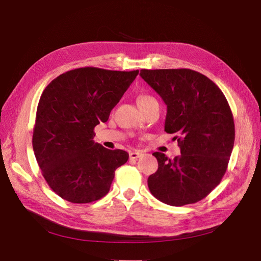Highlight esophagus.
Here are the masks:
<instances>
[{"instance_id":"esophagus-1","label":"esophagus","mask_w":261,"mask_h":261,"mask_svg":"<svg viewBox=\"0 0 261 261\" xmlns=\"http://www.w3.org/2000/svg\"><path fill=\"white\" fill-rule=\"evenodd\" d=\"M141 155H143V153L139 152V151H132V152H129V158H130V159H134V160H137L138 158H140Z\"/></svg>"}]
</instances>
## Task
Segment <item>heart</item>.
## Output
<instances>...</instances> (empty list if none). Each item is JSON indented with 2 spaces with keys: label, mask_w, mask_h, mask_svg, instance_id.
Instances as JSON below:
<instances>
[{
  "label": "heart",
  "mask_w": 261,
  "mask_h": 261,
  "mask_svg": "<svg viewBox=\"0 0 261 261\" xmlns=\"http://www.w3.org/2000/svg\"><path fill=\"white\" fill-rule=\"evenodd\" d=\"M152 100L154 99L151 96H149V94H140L137 99V102H138V106H140V105H145L147 102L152 101Z\"/></svg>",
  "instance_id": "heart-1"
}]
</instances>
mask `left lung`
<instances>
[{"instance_id": "1", "label": "left lung", "mask_w": 261, "mask_h": 261, "mask_svg": "<svg viewBox=\"0 0 261 261\" xmlns=\"http://www.w3.org/2000/svg\"><path fill=\"white\" fill-rule=\"evenodd\" d=\"M141 78L167 105L164 130L176 134L180 154L154 152L149 191L170 206L204 198L222 179L233 150V114L219 87L192 69H141Z\"/></svg>"}]
</instances>
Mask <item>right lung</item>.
Returning a JSON list of instances; mask_svg holds the SVG:
<instances>
[{
    "instance_id": "obj_1",
    "label": "right lung",
    "mask_w": 261,
    "mask_h": 261,
    "mask_svg": "<svg viewBox=\"0 0 261 261\" xmlns=\"http://www.w3.org/2000/svg\"><path fill=\"white\" fill-rule=\"evenodd\" d=\"M137 75L138 70L82 67L45 87L37 108L33 148L44 179L61 198L88 203L109 193L115 170L127 162L128 153L94 143L93 129L109 120Z\"/></svg>"
}]
</instances>
